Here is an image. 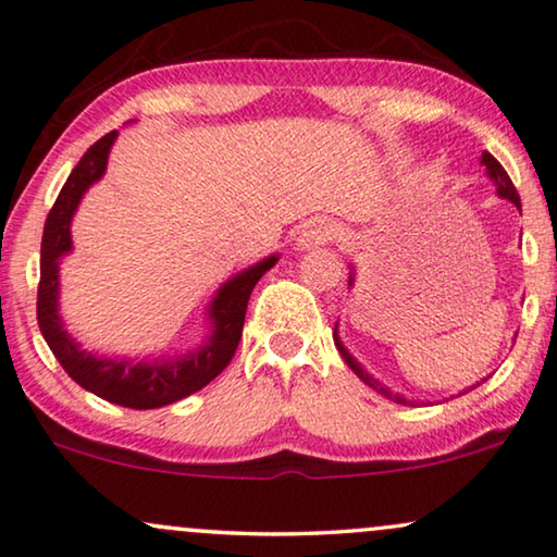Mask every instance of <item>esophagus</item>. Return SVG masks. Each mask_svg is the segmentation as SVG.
I'll return each mask as SVG.
<instances>
[{
    "instance_id": "esophagus-1",
    "label": "esophagus",
    "mask_w": 557,
    "mask_h": 557,
    "mask_svg": "<svg viewBox=\"0 0 557 557\" xmlns=\"http://www.w3.org/2000/svg\"><path fill=\"white\" fill-rule=\"evenodd\" d=\"M336 238V228L326 221H309L298 233V248H313L319 244H326V240Z\"/></svg>"
}]
</instances>
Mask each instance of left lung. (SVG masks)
<instances>
[{
	"label": "left lung",
	"mask_w": 557,
	"mask_h": 557,
	"mask_svg": "<svg viewBox=\"0 0 557 557\" xmlns=\"http://www.w3.org/2000/svg\"><path fill=\"white\" fill-rule=\"evenodd\" d=\"M482 165L487 168V175H490V181H495V185H497V196L499 198H507V200H512L515 206L518 208H522L520 206V196H518V190H515V185H512V181H510V175L505 173V168L497 163V160L490 156V152H482ZM354 284V276H349V286ZM338 326H334V344H336V349H338V354H342V359L346 361V364H349V369L354 374H357L361 382H364L367 386H372V389L376 392V394H382V397H386V399H392V401H397V405H414L412 399H407V397H401L399 392H392L389 386H384L382 382H376V379L369 374V372H364V367L359 364L357 359L351 357L349 354V349H346V346L342 344V338H338V332H336ZM482 382H485V379H482ZM482 382H478L474 386H480ZM474 386H470V389H474ZM467 389V392H470ZM465 394V392H462Z\"/></svg>",
	"instance_id": "8db88e82"
}]
</instances>
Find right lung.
Here are the masks:
<instances>
[{
	"label": "right lung",
	"mask_w": 557,
	"mask_h": 557,
	"mask_svg": "<svg viewBox=\"0 0 557 557\" xmlns=\"http://www.w3.org/2000/svg\"><path fill=\"white\" fill-rule=\"evenodd\" d=\"M117 131H112L92 145L72 168L67 183L62 185L50 215L45 221L42 253H39V288H37V321L47 346L83 389L98 394L100 399L131 409H158L190 397L213 382L238 349L244 334L246 306L253 286L265 271L273 269L278 256L259 261L251 269L225 281L208 306L211 336L196 351L175 359H104L95 357L67 334L62 324L60 298V261L72 251L70 223L79 200L92 183H98L108 168V156Z\"/></svg>",
	"instance_id": "1"
}]
</instances>
